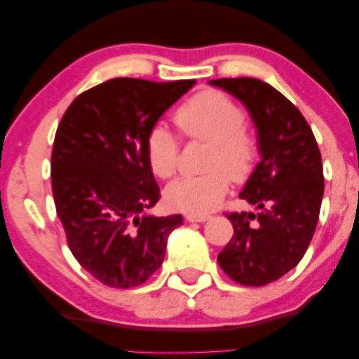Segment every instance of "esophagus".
<instances>
[{"instance_id":"obj_1","label":"esophagus","mask_w":359,"mask_h":359,"mask_svg":"<svg viewBox=\"0 0 359 359\" xmlns=\"http://www.w3.org/2000/svg\"><path fill=\"white\" fill-rule=\"evenodd\" d=\"M209 219L208 214H188L186 215V220L189 222H205Z\"/></svg>"}]
</instances>
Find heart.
<instances>
[{
	"label": "heart",
	"mask_w": 359,
	"mask_h": 359,
	"mask_svg": "<svg viewBox=\"0 0 359 359\" xmlns=\"http://www.w3.org/2000/svg\"><path fill=\"white\" fill-rule=\"evenodd\" d=\"M173 122L186 139L209 142L208 173L184 176L166 188V201L175 209L204 214L217 208L229 191L230 180L242 184L252 178L259 160L257 132L245 124V112L232 97L217 90L201 91L184 101ZM180 140L161 126L151 127L145 154L151 171L171 178L178 170Z\"/></svg>",
	"instance_id": "obj_1"
}]
</instances>
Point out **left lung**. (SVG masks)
<instances>
[{
    "mask_svg": "<svg viewBox=\"0 0 359 359\" xmlns=\"http://www.w3.org/2000/svg\"><path fill=\"white\" fill-rule=\"evenodd\" d=\"M210 85L238 97L258 129L259 161L240 198L259 209L225 212L233 235L219 266L242 286H264L306 255L323 198L322 155L301 111L257 78H219Z\"/></svg>",
    "mask_w": 359,
    "mask_h": 359,
    "instance_id": "8db88e82",
    "label": "left lung"
}]
</instances>
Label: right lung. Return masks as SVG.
Instances as JSON below:
<instances>
[{"label": "right lung", "instance_id": "1", "mask_svg": "<svg viewBox=\"0 0 359 359\" xmlns=\"http://www.w3.org/2000/svg\"><path fill=\"white\" fill-rule=\"evenodd\" d=\"M196 80L114 78L78 95L58 124L52 193L76 262L116 289L144 284L165 258L183 215L147 214L161 198L145 140Z\"/></svg>", "mask_w": 359, "mask_h": 359}]
</instances>
